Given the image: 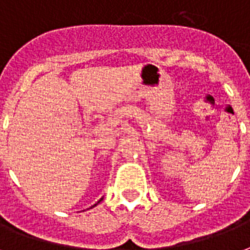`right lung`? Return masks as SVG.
I'll return each mask as SVG.
<instances>
[{"label": "right lung", "mask_w": 250, "mask_h": 250, "mask_svg": "<svg viewBox=\"0 0 250 250\" xmlns=\"http://www.w3.org/2000/svg\"><path fill=\"white\" fill-rule=\"evenodd\" d=\"M101 201H102V199H100V201H98V203H100V202ZM98 203H95V205L94 206H97V205H98ZM94 206H91V207H94Z\"/></svg>", "instance_id": "right-lung-1"}]
</instances>
